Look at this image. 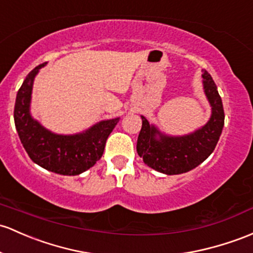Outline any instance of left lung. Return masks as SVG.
Returning a JSON list of instances; mask_svg holds the SVG:
<instances>
[{"mask_svg": "<svg viewBox=\"0 0 253 253\" xmlns=\"http://www.w3.org/2000/svg\"><path fill=\"white\" fill-rule=\"evenodd\" d=\"M204 90L212 107V115L205 126L181 137L165 136L145 117L137 137L136 149L143 162L152 169L168 175H177L197 168L213 152L224 126L222 99L212 77L203 71ZM160 136L156 138V135Z\"/></svg>", "mask_w": 253, "mask_h": 253, "instance_id": "left-lung-1", "label": "left lung"}]
</instances>
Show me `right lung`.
Instances as JSON below:
<instances>
[{
  "instance_id": "right-lung-1",
  "label": "right lung",
  "mask_w": 253,
  "mask_h": 253,
  "mask_svg": "<svg viewBox=\"0 0 253 253\" xmlns=\"http://www.w3.org/2000/svg\"><path fill=\"white\" fill-rule=\"evenodd\" d=\"M44 65L45 62L35 67L18 90L14 106L15 127L32 162L60 175H80L101 158L106 140L118 123V118L102 121L83 134L72 136L51 134L44 129L30 115L34 78Z\"/></svg>"
}]
</instances>
